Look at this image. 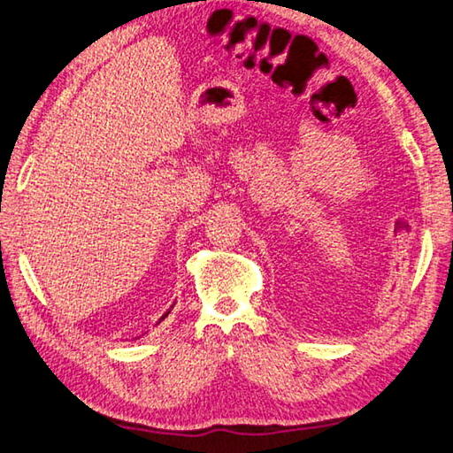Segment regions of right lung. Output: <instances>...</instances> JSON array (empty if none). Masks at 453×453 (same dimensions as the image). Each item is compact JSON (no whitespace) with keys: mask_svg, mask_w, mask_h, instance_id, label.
Segmentation results:
<instances>
[{"mask_svg":"<svg viewBox=\"0 0 453 453\" xmlns=\"http://www.w3.org/2000/svg\"><path fill=\"white\" fill-rule=\"evenodd\" d=\"M172 307H174V305H172ZM172 307H170V309H168V311H166V312H164V315H162V317H160V320H164V319H166V317H168V315H170V311H172ZM160 320H158V323H160Z\"/></svg>","mask_w":453,"mask_h":453,"instance_id":"right-lung-1","label":"right lung"}]
</instances>
